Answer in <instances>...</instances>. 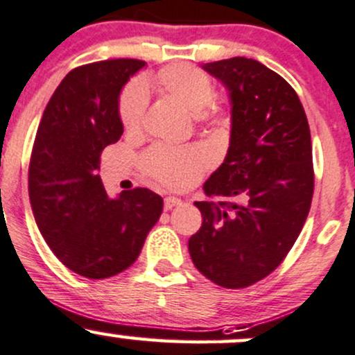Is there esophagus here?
Instances as JSON below:
<instances>
[{"instance_id": "34e87169", "label": "esophagus", "mask_w": 355, "mask_h": 355, "mask_svg": "<svg viewBox=\"0 0 355 355\" xmlns=\"http://www.w3.org/2000/svg\"><path fill=\"white\" fill-rule=\"evenodd\" d=\"M182 200L177 197H166L165 198V210H171L173 207H177V205H180Z\"/></svg>"}]
</instances>
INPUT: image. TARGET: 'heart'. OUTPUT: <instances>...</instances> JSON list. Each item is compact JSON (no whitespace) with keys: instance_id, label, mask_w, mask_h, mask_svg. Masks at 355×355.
Instances as JSON below:
<instances>
[{"instance_id":"1","label":"heart","mask_w":355,"mask_h":355,"mask_svg":"<svg viewBox=\"0 0 355 355\" xmlns=\"http://www.w3.org/2000/svg\"><path fill=\"white\" fill-rule=\"evenodd\" d=\"M146 91L168 97L184 107L198 121L207 119L216 112L214 84L200 69L189 64H173L163 67L157 76L143 77L130 84L119 97V121L128 133L139 131L146 109ZM143 170L148 177L170 189H187L204 173L209 159L197 148L153 146L141 158Z\"/></svg>"}]
</instances>
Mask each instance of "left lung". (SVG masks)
Wrapping results in <instances>:
<instances>
[{
	"instance_id": "obj_1",
	"label": "left lung",
	"mask_w": 355,
	"mask_h": 355,
	"mask_svg": "<svg viewBox=\"0 0 355 355\" xmlns=\"http://www.w3.org/2000/svg\"><path fill=\"white\" fill-rule=\"evenodd\" d=\"M227 87L231 143L196 202L200 229L189 239L193 264L224 288L271 275L293 248L313 197L310 126L295 89L254 58L204 65Z\"/></svg>"
}]
</instances>
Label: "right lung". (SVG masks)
<instances>
[{"instance_id":"1","label":"right lung","mask_w":355,"mask_h":355,"mask_svg":"<svg viewBox=\"0 0 355 355\" xmlns=\"http://www.w3.org/2000/svg\"><path fill=\"white\" fill-rule=\"evenodd\" d=\"M146 62L114 58L70 70L38 124L28 168L30 204L45 243L69 270L104 279L128 270L162 216L148 189L109 198L101 153L123 135L118 99Z\"/></svg>"}]
</instances>
